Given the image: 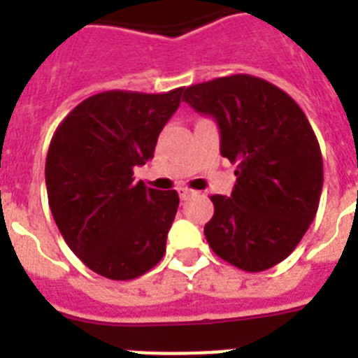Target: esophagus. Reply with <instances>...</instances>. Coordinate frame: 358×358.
<instances>
[{"label": "esophagus", "mask_w": 358, "mask_h": 358, "mask_svg": "<svg viewBox=\"0 0 358 358\" xmlns=\"http://www.w3.org/2000/svg\"><path fill=\"white\" fill-rule=\"evenodd\" d=\"M178 195H180V199H182V201H187L189 196L196 195V191L189 189V187H180V189H178Z\"/></svg>", "instance_id": "esophagus-1"}]
</instances>
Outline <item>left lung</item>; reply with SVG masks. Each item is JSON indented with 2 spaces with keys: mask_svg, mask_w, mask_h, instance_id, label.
I'll return each instance as SVG.
<instances>
[{
  "mask_svg": "<svg viewBox=\"0 0 358 358\" xmlns=\"http://www.w3.org/2000/svg\"><path fill=\"white\" fill-rule=\"evenodd\" d=\"M184 100L212 115L221 154L238 163L232 195H212L204 236L219 258L249 273L288 258L316 217L323 187L320 143L289 94L250 74L191 85Z\"/></svg>",
  "mask_w": 358,
  "mask_h": 358,
  "instance_id": "obj_1",
  "label": "left lung"
}]
</instances>
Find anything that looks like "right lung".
<instances>
[{
    "label": "right lung",
    "mask_w": 358,
    "mask_h": 358,
    "mask_svg": "<svg viewBox=\"0 0 358 358\" xmlns=\"http://www.w3.org/2000/svg\"><path fill=\"white\" fill-rule=\"evenodd\" d=\"M182 87L162 94L103 91L76 106L52 137L46 189L59 232L98 275L131 280L165 255L178 193L134 182L178 109Z\"/></svg>",
    "instance_id": "right-lung-1"
}]
</instances>
